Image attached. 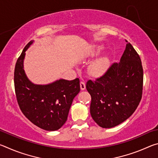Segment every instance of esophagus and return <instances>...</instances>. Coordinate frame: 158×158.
Listing matches in <instances>:
<instances>
[{
    "instance_id": "34e87169",
    "label": "esophagus",
    "mask_w": 158,
    "mask_h": 158,
    "mask_svg": "<svg viewBox=\"0 0 158 158\" xmlns=\"http://www.w3.org/2000/svg\"><path fill=\"white\" fill-rule=\"evenodd\" d=\"M80 88H81V90H84L85 89V84L84 81H81L80 82Z\"/></svg>"
}]
</instances>
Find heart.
Listing matches in <instances>:
<instances>
[{"label":"heart","instance_id":"obj_1","mask_svg":"<svg viewBox=\"0 0 158 158\" xmlns=\"http://www.w3.org/2000/svg\"><path fill=\"white\" fill-rule=\"evenodd\" d=\"M101 47L96 48L94 52L93 53V55L98 53ZM108 64L109 59L107 58L101 57L90 64L89 68V73L90 75L94 77H100L106 72L108 68Z\"/></svg>","mask_w":158,"mask_h":158}]
</instances>
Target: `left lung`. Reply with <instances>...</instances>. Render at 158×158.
I'll use <instances>...</instances> for the list:
<instances>
[{
    "label": "left lung",
    "mask_w": 158,
    "mask_h": 158,
    "mask_svg": "<svg viewBox=\"0 0 158 158\" xmlns=\"http://www.w3.org/2000/svg\"><path fill=\"white\" fill-rule=\"evenodd\" d=\"M118 63H114L86 89L91 96L90 111L99 126L111 128L132 116L142 97L143 68L139 56L127 40Z\"/></svg>",
    "instance_id": "8db88e82"
}]
</instances>
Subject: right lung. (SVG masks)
I'll list each match as a JSON object with an SVG mask.
<instances>
[{
	"label": "right lung",
	"mask_w": 158,
	"mask_h": 158,
	"mask_svg": "<svg viewBox=\"0 0 158 158\" xmlns=\"http://www.w3.org/2000/svg\"><path fill=\"white\" fill-rule=\"evenodd\" d=\"M33 42L26 44L16 63V97L20 109L29 121L43 130L55 131L67 121L73 99L80 91L79 79H59L47 85L31 82L23 69V59L26 51Z\"/></svg>",
	"instance_id": "obj_1"
}]
</instances>
